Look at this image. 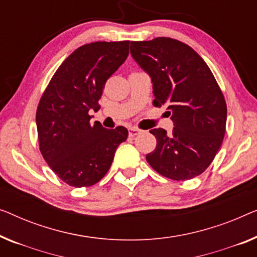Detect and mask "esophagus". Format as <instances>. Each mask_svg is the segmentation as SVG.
Returning <instances> with one entry per match:
<instances>
[{
	"instance_id": "34e87169",
	"label": "esophagus",
	"mask_w": 257,
	"mask_h": 257,
	"mask_svg": "<svg viewBox=\"0 0 257 257\" xmlns=\"http://www.w3.org/2000/svg\"><path fill=\"white\" fill-rule=\"evenodd\" d=\"M128 132H130V137H136L138 135H141V133H143V130L137 128V127H131L128 130Z\"/></svg>"
}]
</instances>
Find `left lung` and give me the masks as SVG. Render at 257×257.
<instances>
[{
	"mask_svg": "<svg viewBox=\"0 0 257 257\" xmlns=\"http://www.w3.org/2000/svg\"><path fill=\"white\" fill-rule=\"evenodd\" d=\"M131 54L153 82V105L167 106L172 133L151 130L156 147L146 155L155 172L174 181L198 176L222 144L227 105L209 66L180 40L159 37L131 42Z\"/></svg>",
	"mask_w": 257,
	"mask_h": 257,
	"instance_id": "left-lung-1",
	"label": "left lung"
}]
</instances>
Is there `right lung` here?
Segmentation results:
<instances>
[{
  "label": "right lung",
  "mask_w": 257,
  "mask_h": 257,
  "mask_svg": "<svg viewBox=\"0 0 257 257\" xmlns=\"http://www.w3.org/2000/svg\"><path fill=\"white\" fill-rule=\"evenodd\" d=\"M128 40L85 44L73 52L52 76L37 107L36 122L43 158L70 187L102 180L118 146L127 139L124 126L91 124L106 81L128 55Z\"/></svg>",
  "instance_id": "1"
}]
</instances>
